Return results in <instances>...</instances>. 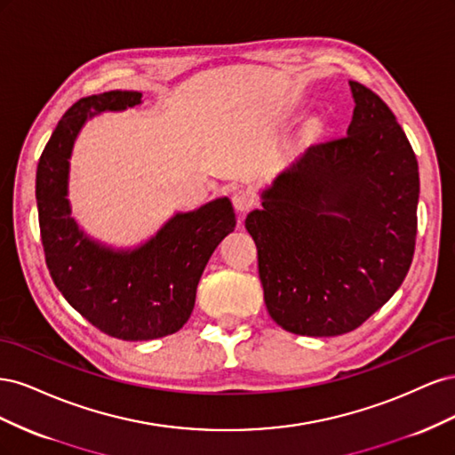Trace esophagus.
<instances>
[{
  "label": "esophagus",
  "mask_w": 455,
  "mask_h": 455,
  "mask_svg": "<svg viewBox=\"0 0 455 455\" xmlns=\"http://www.w3.org/2000/svg\"><path fill=\"white\" fill-rule=\"evenodd\" d=\"M231 201H233V206H235V211L243 214V212L252 209L254 196L251 194V191H246V189H235V191H233Z\"/></svg>",
  "instance_id": "esophagus-1"
}]
</instances>
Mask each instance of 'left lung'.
Here are the masks:
<instances>
[{"label":"left lung","instance_id":"obj_1","mask_svg":"<svg viewBox=\"0 0 455 455\" xmlns=\"http://www.w3.org/2000/svg\"><path fill=\"white\" fill-rule=\"evenodd\" d=\"M343 139L307 148L261 191L244 226L266 307L299 336L361 326L403 284L418 231V159L389 106L349 81Z\"/></svg>","mask_w":455,"mask_h":455}]
</instances>
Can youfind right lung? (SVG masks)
<instances>
[{"mask_svg": "<svg viewBox=\"0 0 455 455\" xmlns=\"http://www.w3.org/2000/svg\"><path fill=\"white\" fill-rule=\"evenodd\" d=\"M140 104L139 91L77 100L52 131L36 172L41 243L54 284L92 326L125 341L157 339L188 323L206 261L237 224L228 197L176 212L156 235L129 249L94 239L77 224L68 194L81 129L94 116Z\"/></svg>", "mask_w": 455, "mask_h": 455, "instance_id": "right-lung-1", "label": "right lung"}]
</instances>
